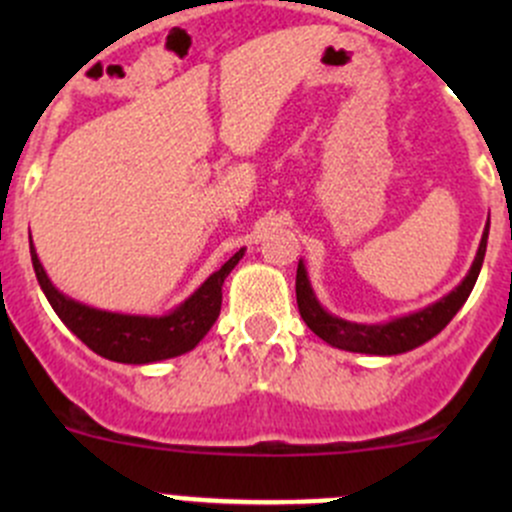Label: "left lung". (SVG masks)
Returning a JSON list of instances; mask_svg holds the SVG:
<instances>
[{"instance_id": "8db88e82", "label": "left lung", "mask_w": 512, "mask_h": 512, "mask_svg": "<svg viewBox=\"0 0 512 512\" xmlns=\"http://www.w3.org/2000/svg\"><path fill=\"white\" fill-rule=\"evenodd\" d=\"M488 230H490V218L485 225L483 237H480V245L476 252V260H473L471 270L463 277V282L453 289L451 294H446L443 299H438L436 304H428V307L418 309L414 314H406V317H396L386 324H356L347 322L342 317H334L329 314L322 304L314 297L312 285H309L307 270H304V262L299 260L297 265V307L302 314L304 324L317 334L319 339H324L327 344L337 349H347V352H359V354H379V356H391V354H404L411 349L421 347L428 339L436 337L453 317H456L458 309L466 304L468 294L473 292L476 285L480 267H483L485 257V245H488Z\"/></svg>"}]
</instances>
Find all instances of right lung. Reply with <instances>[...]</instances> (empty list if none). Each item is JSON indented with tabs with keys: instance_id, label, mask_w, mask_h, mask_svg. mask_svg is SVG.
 <instances>
[{
	"instance_id": "obj_1",
	"label": "right lung",
	"mask_w": 512,
	"mask_h": 512,
	"mask_svg": "<svg viewBox=\"0 0 512 512\" xmlns=\"http://www.w3.org/2000/svg\"><path fill=\"white\" fill-rule=\"evenodd\" d=\"M32 250V265L44 289L46 299L59 314L61 322L103 359L121 364H153V361L173 359L198 347L200 339L210 332L223 304V282L232 267L242 260L245 247L237 250L218 272L208 277L183 304L163 317H141V314H118L106 309L89 307L59 292L41 267L36 250Z\"/></svg>"
}]
</instances>
